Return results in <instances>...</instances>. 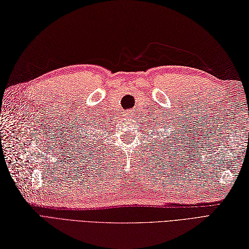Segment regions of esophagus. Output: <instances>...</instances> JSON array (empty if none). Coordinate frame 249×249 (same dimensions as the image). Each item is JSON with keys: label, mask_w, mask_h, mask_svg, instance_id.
Here are the masks:
<instances>
[{"label": "esophagus", "mask_w": 249, "mask_h": 249, "mask_svg": "<svg viewBox=\"0 0 249 249\" xmlns=\"http://www.w3.org/2000/svg\"><path fill=\"white\" fill-rule=\"evenodd\" d=\"M134 112H133L132 110H128V111H124V119H131L133 116H134Z\"/></svg>", "instance_id": "34e87169"}]
</instances>
